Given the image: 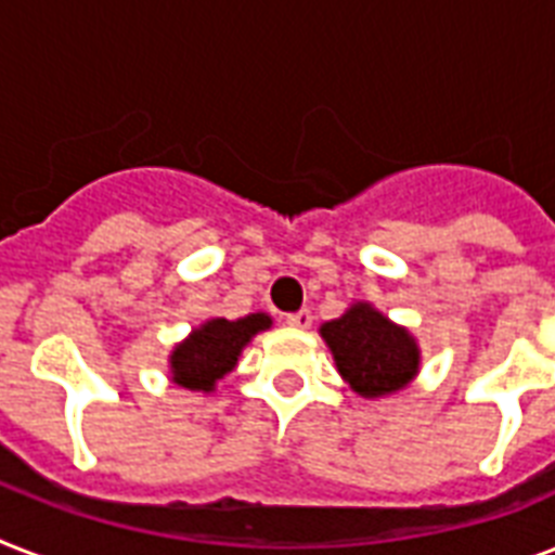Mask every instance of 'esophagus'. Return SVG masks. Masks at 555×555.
Listing matches in <instances>:
<instances>
[{"label":"esophagus","mask_w":555,"mask_h":555,"mask_svg":"<svg viewBox=\"0 0 555 555\" xmlns=\"http://www.w3.org/2000/svg\"><path fill=\"white\" fill-rule=\"evenodd\" d=\"M285 322H287V325H291V328H302L305 331V328H311L313 317H311V311H308V308H302V311L287 313Z\"/></svg>","instance_id":"34e87169"}]
</instances>
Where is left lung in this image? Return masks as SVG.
Listing matches in <instances>:
<instances>
[{"label": "left lung", "instance_id": "1", "mask_svg": "<svg viewBox=\"0 0 555 555\" xmlns=\"http://www.w3.org/2000/svg\"><path fill=\"white\" fill-rule=\"evenodd\" d=\"M320 337L339 377L365 400L397 395L421 374V346L412 331L371 302H351L343 317L322 322Z\"/></svg>", "mask_w": 555, "mask_h": 555}]
</instances>
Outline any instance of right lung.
I'll list each match as a JSON object with an SVG mask.
<instances>
[{"instance_id":"add662e5","label":"right lung","mask_w":555,"mask_h":555,"mask_svg":"<svg viewBox=\"0 0 555 555\" xmlns=\"http://www.w3.org/2000/svg\"><path fill=\"white\" fill-rule=\"evenodd\" d=\"M273 328V317L264 311L242 320L209 317L169 351V379L186 391L212 395L221 379L238 365L242 351L256 334Z\"/></svg>"}]
</instances>
